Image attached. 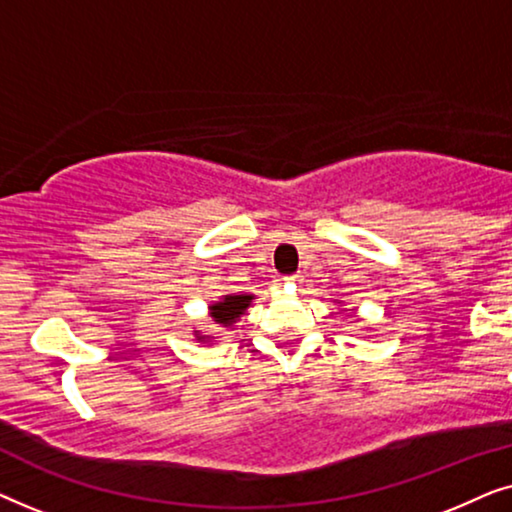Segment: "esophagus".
<instances>
[{"label": "esophagus", "mask_w": 512, "mask_h": 512, "mask_svg": "<svg viewBox=\"0 0 512 512\" xmlns=\"http://www.w3.org/2000/svg\"><path fill=\"white\" fill-rule=\"evenodd\" d=\"M298 279H300V277H298V275H293V277H289V279H286V282H284V284H286V286H293V289H296V284H298Z\"/></svg>", "instance_id": "obj_1"}]
</instances>
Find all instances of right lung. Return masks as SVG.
<instances>
[{"label": "right lung", "mask_w": 512, "mask_h": 512, "mask_svg": "<svg viewBox=\"0 0 512 512\" xmlns=\"http://www.w3.org/2000/svg\"><path fill=\"white\" fill-rule=\"evenodd\" d=\"M251 300H254V293H230V296H223L219 303L209 305V317L221 326L235 324L244 314V310L251 305ZM195 335H198V340H205V335Z\"/></svg>", "instance_id": "obj_1"}]
</instances>
